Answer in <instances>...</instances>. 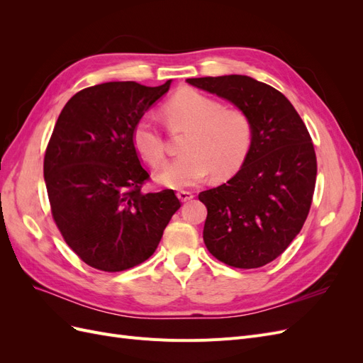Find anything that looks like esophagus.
<instances>
[{
	"label": "esophagus",
	"mask_w": 363,
	"mask_h": 363,
	"mask_svg": "<svg viewBox=\"0 0 363 363\" xmlns=\"http://www.w3.org/2000/svg\"><path fill=\"white\" fill-rule=\"evenodd\" d=\"M177 196H179L180 201L184 203V201L192 200V199H194V194L189 192V191H179V192H177Z\"/></svg>",
	"instance_id": "1"
}]
</instances>
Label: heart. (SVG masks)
I'll use <instances>...</instances> for the list:
<instances>
[{"label":"heart","mask_w":363,"mask_h":363,"mask_svg":"<svg viewBox=\"0 0 363 363\" xmlns=\"http://www.w3.org/2000/svg\"><path fill=\"white\" fill-rule=\"evenodd\" d=\"M169 130H188L182 142V155L156 174L168 188L183 189L201 183L212 172L215 179L235 174L245 162L252 145L250 116L235 107H224L216 98L195 89L175 94L163 106ZM131 142L139 157L152 168L167 159L162 128L151 116H142L131 130Z\"/></svg>","instance_id":"heart-1"}]
</instances>
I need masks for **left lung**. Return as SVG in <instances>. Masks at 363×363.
Returning <instances> with one entry per match:
<instances>
[{"mask_svg":"<svg viewBox=\"0 0 363 363\" xmlns=\"http://www.w3.org/2000/svg\"><path fill=\"white\" fill-rule=\"evenodd\" d=\"M244 111L252 145L233 179L199 195L207 207L203 239L211 255L233 268H260L277 259L309 215L316 155L306 124L272 86L247 75L188 79Z\"/></svg>","mask_w":363,"mask_h":363,"instance_id":"8db88e82","label":"left lung"}]
</instances>
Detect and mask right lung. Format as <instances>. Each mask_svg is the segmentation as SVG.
Instances as JSON below:
<instances>
[{
    "instance_id": "add662e5",
    "label": "right lung",
    "mask_w": 363,
    "mask_h": 363,
    "mask_svg": "<svg viewBox=\"0 0 363 363\" xmlns=\"http://www.w3.org/2000/svg\"><path fill=\"white\" fill-rule=\"evenodd\" d=\"M169 84L86 87L54 125L43 157L52 219L68 247L95 269L119 272L145 262L182 206L172 189L142 192L150 174L131 142L136 121Z\"/></svg>"
}]
</instances>
